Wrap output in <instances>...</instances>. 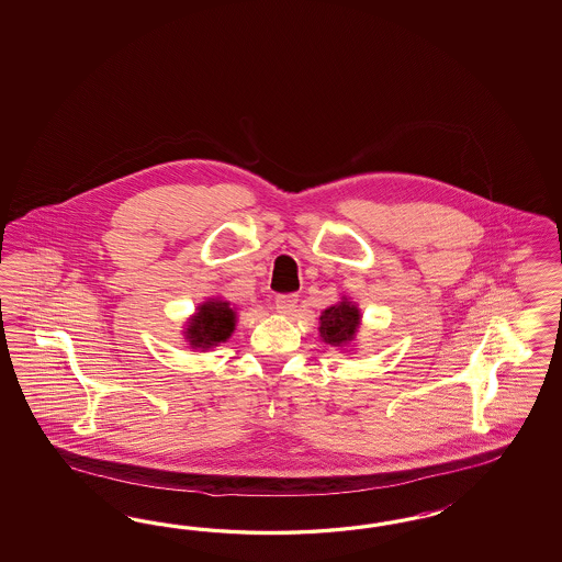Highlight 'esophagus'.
<instances>
[{"mask_svg":"<svg viewBox=\"0 0 562 562\" xmlns=\"http://www.w3.org/2000/svg\"><path fill=\"white\" fill-rule=\"evenodd\" d=\"M296 303H299V294H294V292L276 296V308L282 311V313H290L296 306Z\"/></svg>","mask_w":562,"mask_h":562,"instance_id":"34e87169","label":"esophagus"}]
</instances>
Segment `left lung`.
<instances>
[{
	"label": "left lung",
	"instance_id": "obj_1",
	"mask_svg": "<svg viewBox=\"0 0 562 562\" xmlns=\"http://www.w3.org/2000/svg\"><path fill=\"white\" fill-rule=\"evenodd\" d=\"M319 334L331 346H344L355 338L357 327L360 325V315L357 306L348 301L325 308L319 317Z\"/></svg>",
	"mask_w": 562,
	"mask_h": 562
}]
</instances>
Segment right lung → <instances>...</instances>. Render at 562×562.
<instances>
[{
	"mask_svg": "<svg viewBox=\"0 0 562 562\" xmlns=\"http://www.w3.org/2000/svg\"><path fill=\"white\" fill-rule=\"evenodd\" d=\"M235 329V311L224 301H207L188 327V340L195 348L218 346Z\"/></svg>",
	"mask_w": 562,
	"mask_h": 562,
	"instance_id": "1",
	"label": "right lung"
}]
</instances>
